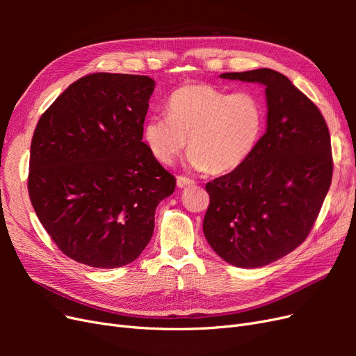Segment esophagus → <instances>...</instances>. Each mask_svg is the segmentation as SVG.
Listing matches in <instances>:
<instances>
[{
	"label": "esophagus",
	"instance_id": "obj_1",
	"mask_svg": "<svg viewBox=\"0 0 356 356\" xmlns=\"http://www.w3.org/2000/svg\"><path fill=\"white\" fill-rule=\"evenodd\" d=\"M193 184H195V179H191V178L184 177V175H178V177H177V186H178L179 188H184V187L193 186Z\"/></svg>",
	"mask_w": 356,
	"mask_h": 356
}]
</instances>
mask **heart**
I'll list each match as a JSON object with an SVG mask.
<instances>
[{"label":"heart","instance_id":"obj_1","mask_svg":"<svg viewBox=\"0 0 356 356\" xmlns=\"http://www.w3.org/2000/svg\"><path fill=\"white\" fill-rule=\"evenodd\" d=\"M263 126L264 106L257 95L191 83L170 93L166 117H149L143 135L161 165L174 163L187 141L190 166L221 175L250 159Z\"/></svg>","mask_w":356,"mask_h":356}]
</instances>
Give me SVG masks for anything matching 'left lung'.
<instances>
[{
  "label": "left lung",
  "instance_id": "obj_1",
  "mask_svg": "<svg viewBox=\"0 0 356 356\" xmlns=\"http://www.w3.org/2000/svg\"><path fill=\"white\" fill-rule=\"evenodd\" d=\"M222 79L266 86L267 131L245 163L207 184L203 233L224 261L261 267L303 243L332 178L324 115L284 74L260 68Z\"/></svg>",
  "mask_w": 356,
  "mask_h": 356
}]
</instances>
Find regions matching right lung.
Wrapping results in <instances>:
<instances>
[{
    "label": "right lung",
    "mask_w": 356,
    "mask_h": 356,
    "mask_svg": "<svg viewBox=\"0 0 356 356\" xmlns=\"http://www.w3.org/2000/svg\"><path fill=\"white\" fill-rule=\"evenodd\" d=\"M154 81L95 72L68 86L41 114L31 141L28 193L59 250L96 268L141 255L154 211L177 179L143 143Z\"/></svg>",
    "instance_id": "right-lung-1"
}]
</instances>
